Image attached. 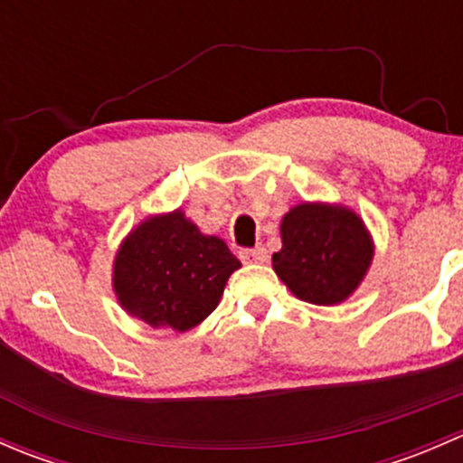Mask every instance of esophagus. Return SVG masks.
Here are the masks:
<instances>
[{"label": "esophagus", "instance_id": "esophagus-1", "mask_svg": "<svg viewBox=\"0 0 463 463\" xmlns=\"http://www.w3.org/2000/svg\"><path fill=\"white\" fill-rule=\"evenodd\" d=\"M240 258L244 260L246 264H264V261L269 260V253H266L261 246H258V249H253V250H241Z\"/></svg>", "mask_w": 463, "mask_h": 463}]
</instances>
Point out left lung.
I'll return each instance as SVG.
<instances>
[{
    "label": "left lung",
    "mask_w": 463,
    "mask_h": 463,
    "mask_svg": "<svg viewBox=\"0 0 463 463\" xmlns=\"http://www.w3.org/2000/svg\"><path fill=\"white\" fill-rule=\"evenodd\" d=\"M282 249L273 270L300 300L334 307L347 300L370 270L374 240L361 214L340 203L302 202L279 223Z\"/></svg>",
    "instance_id": "8db88e82"
}]
</instances>
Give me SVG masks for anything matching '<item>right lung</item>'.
Masks as SVG:
<instances>
[{
	"mask_svg": "<svg viewBox=\"0 0 463 463\" xmlns=\"http://www.w3.org/2000/svg\"><path fill=\"white\" fill-rule=\"evenodd\" d=\"M241 261L203 235L181 208L149 214L120 241L111 269L116 300L152 329L188 331L217 309Z\"/></svg>",
	"mask_w": 463,
	"mask_h": 463,
	"instance_id": "add662e5",
	"label": "right lung"
}]
</instances>
